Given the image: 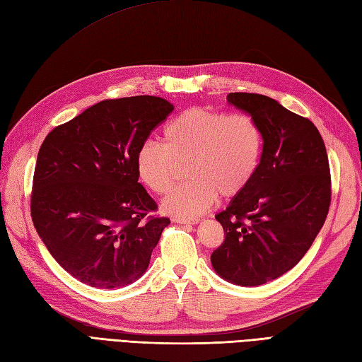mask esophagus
<instances>
[{"instance_id": "34e87169", "label": "esophagus", "mask_w": 362, "mask_h": 362, "mask_svg": "<svg viewBox=\"0 0 362 362\" xmlns=\"http://www.w3.org/2000/svg\"><path fill=\"white\" fill-rule=\"evenodd\" d=\"M173 222L183 223V225H196V223H199V219H188V217H173Z\"/></svg>"}]
</instances>
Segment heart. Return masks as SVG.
I'll return each instance as SVG.
<instances>
[{
    "instance_id": "heart-1",
    "label": "heart",
    "mask_w": 362,
    "mask_h": 362,
    "mask_svg": "<svg viewBox=\"0 0 362 362\" xmlns=\"http://www.w3.org/2000/svg\"><path fill=\"white\" fill-rule=\"evenodd\" d=\"M162 145L143 141L136 154L141 183L156 194L171 188L175 163L185 165L189 179L168 194V214L194 217L211 206L219 192L236 196L247 187L262 154V131L247 114H228L208 107H189L168 123Z\"/></svg>"
}]
</instances>
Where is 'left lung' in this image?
Returning <instances> with one entry per match:
<instances>
[{"label":"left lung","mask_w":362,"mask_h":362,"mask_svg":"<svg viewBox=\"0 0 362 362\" xmlns=\"http://www.w3.org/2000/svg\"><path fill=\"white\" fill-rule=\"evenodd\" d=\"M226 102L253 117L264 145L253 179L216 216L225 240L211 264L222 279L256 287L291 270L321 231L332 197L329 158L316 126L276 100L231 92Z\"/></svg>","instance_id":"1"}]
</instances>
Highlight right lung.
<instances>
[{
    "mask_svg": "<svg viewBox=\"0 0 362 362\" xmlns=\"http://www.w3.org/2000/svg\"><path fill=\"white\" fill-rule=\"evenodd\" d=\"M174 106L153 95L105 100L47 134L37 157L32 222L75 279L122 288L148 270L166 217L139 183L136 154Z\"/></svg>",
    "mask_w": 362,
    "mask_h": 362,
    "instance_id": "add662e5",
    "label": "right lung"
}]
</instances>
